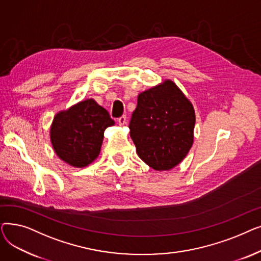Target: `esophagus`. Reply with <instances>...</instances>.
<instances>
[{
	"mask_svg": "<svg viewBox=\"0 0 261 261\" xmlns=\"http://www.w3.org/2000/svg\"><path fill=\"white\" fill-rule=\"evenodd\" d=\"M118 123L120 126H123V125H126V122H127V117L123 115V116H120L119 118H118Z\"/></svg>",
	"mask_w": 261,
	"mask_h": 261,
	"instance_id": "esophagus-1",
	"label": "esophagus"
}]
</instances>
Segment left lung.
<instances>
[{
  "instance_id": "left-lung-1",
  "label": "left lung",
  "mask_w": 261,
  "mask_h": 261,
  "mask_svg": "<svg viewBox=\"0 0 261 261\" xmlns=\"http://www.w3.org/2000/svg\"><path fill=\"white\" fill-rule=\"evenodd\" d=\"M195 123L193 103L171 79H165L139 94L129 129L141 160L156 171H166L189 152Z\"/></svg>"
}]
</instances>
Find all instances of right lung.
Returning <instances> with one entry per match:
<instances>
[{
	"label": "right lung",
	"instance_id": "obj_1",
	"mask_svg": "<svg viewBox=\"0 0 261 261\" xmlns=\"http://www.w3.org/2000/svg\"><path fill=\"white\" fill-rule=\"evenodd\" d=\"M115 122L93 98L79 101L54 116L49 139L57 156L76 168L90 165L100 153L103 133Z\"/></svg>",
	"mask_w": 261,
	"mask_h": 261
}]
</instances>
